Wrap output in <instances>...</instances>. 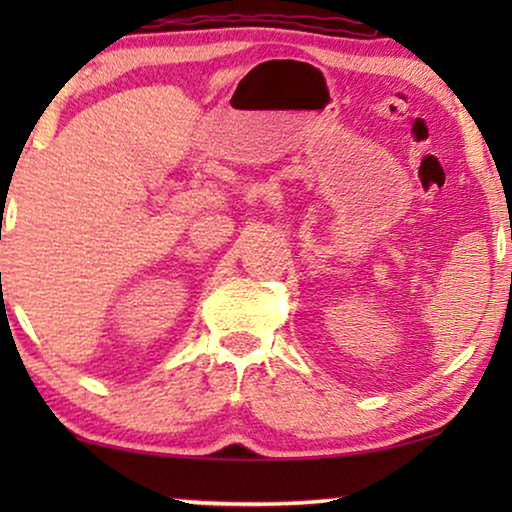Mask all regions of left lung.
Wrapping results in <instances>:
<instances>
[{
	"label": "left lung",
	"mask_w": 512,
	"mask_h": 512,
	"mask_svg": "<svg viewBox=\"0 0 512 512\" xmlns=\"http://www.w3.org/2000/svg\"><path fill=\"white\" fill-rule=\"evenodd\" d=\"M510 237H512V235H510Z\"/></svg>",
	"instance_id": "1"
}]
</instances>
